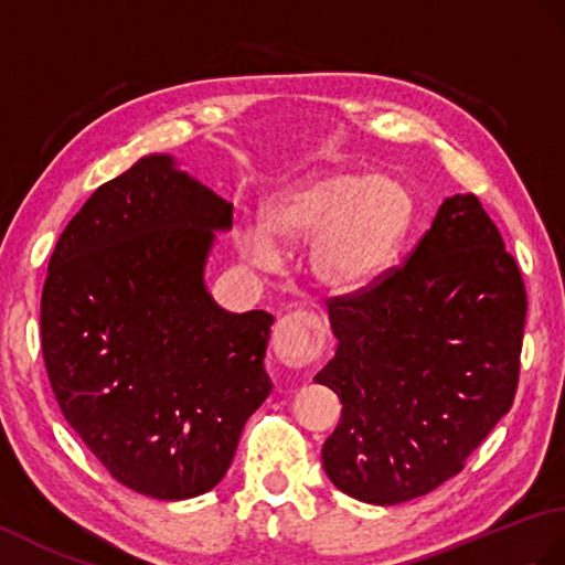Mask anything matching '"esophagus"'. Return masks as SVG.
Here are the masks:
<instances>
[{
    "label": "esophagus",
    "instance_id": "1",
    "mask_svg": "<svg viewBox=\"0 0 565 565\" xmlns=\"http://www.w3.org/2000/svg\"><path fill=\"white\" fill-rule=\"evenodd\" d=\"M274 353L291 369H306L322 359L324 327L308 310L286 312L274 327Z\"/></svg>",
    "mask_w": 565,
    "mask_h": 565
}]
</instances>
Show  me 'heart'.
<instances>
[{
    "mask_svg": "<svg viewBox=\"0 0 565 565\" xmlns=\"http://www.w3.org/2000/svg\"><path fill=\"white\" fill-rule=\"evenodd\" d=\"M414 214V196L399 180L332 170L274 192L262 206V223L235 228V245L250 265L271 267L277 245L315 241V277L334 291H356L383 277Z\"/></svg>",
    "mask_w": 565,
    "mask_h": 565,
    "instance_id": "obj_1",
    "label": "heart"
}]
</instances>
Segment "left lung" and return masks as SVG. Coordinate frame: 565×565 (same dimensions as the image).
<instances>
[{
  "mask_svg": "<svg viewBox=\"0 0 565 565\" xmlns=\"http://www.w3.org/2000/svg\"><path fill=\"white\" fill-rule=\"evenodd\" d=\"M324 303L339 344L315 380L342 402L322 445L334 487L395 505L460 475L513 406L527 315L481 202L448 196L404 265Z\"/></svg>",
  "mask_w": 565,
  "mask_h": 565,
  "instance_id": "left-lung-1",
  "label": "left lung"
}]
</instances>
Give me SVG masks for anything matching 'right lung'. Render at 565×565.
Masks as SVG:
<instances>
[{
	"mask_svg": "<svg viewBox=\"0 0 565 565\" xmlns=\"http://www.w3.org/2000/svg\"><path fill=\"white\" fill-rule=\"evenodd\" d=\"M233 204L147 156L67 223L41 298L43 359L70 426L110 477L182 501L226 475L269 397L274 318L221 310L204 288Z\"/></svg>",
	"mask_w": 565,
	"mask_h": 565,
	"instance_id": "add662e5",
	"label": "right lung"
}]
</instances>
